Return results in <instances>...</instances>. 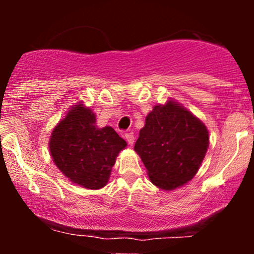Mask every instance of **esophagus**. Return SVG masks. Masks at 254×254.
Masks as SVG:
<instances>
[{"label":"esophagus","mask_w":254,"mask_h":254,"mask_svg":"<svg viewBox=\"0 0 254 254\" xmlns=\"http://www.w3.org/2000/svg\"><path fill=\"white\" fill-rule=\"evenodd\" d=\"M125 139L130 145H133V143H135V137H133L132 133H125Z\"/></svg>","instance_id":"esophagus-1"}]
</instances>
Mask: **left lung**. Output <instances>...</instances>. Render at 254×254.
<instances>
[{
	"mask_svg": "<svg viewBox=\"0 0 254 254\" xmlns=\"http://www.w3.org/2000/svg\"><path fill=\"white\" fill-rule=\"evenodd\" d=\"M209 147V132L202 121L173 100L156 105L139 130L135 151L150 182L172 191L196 176Z\"/></svg>",
	"mask_w": 254,
	"mask_h": 254,
	"instance_id": "8db88e82",
	"label": "left lung"
}]
</instances>
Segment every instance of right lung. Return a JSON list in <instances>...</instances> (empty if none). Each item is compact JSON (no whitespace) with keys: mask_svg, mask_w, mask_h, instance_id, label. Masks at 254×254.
Returning a JSON list of instances; mask_svg holds the SVG:
<instances>
[{"mask_svg":"<svg viewBox=\"0 0 254 254\" xmlns=\"http://www.w3.org/2000/svg\"><path fill=\"white\" fill-rule=\"evenodd\" d=\"M127 142L111 127H98L95 115L77 104L55 127L49 148L55 165L71 183L89 190L109 182L116 157Z\"/></svg>","mask_w":254,"mask_h":254,"instance_id":"add662e5","label":"right lung"}]
</instances>
